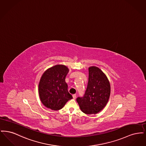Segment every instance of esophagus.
Wrapping results in <instances>:
<instances>
[{
	"instance_id": "obj_1",
	"label": "esophagus",
	"mask_w": 146,
	"mask_h": 146,
	"mask_svg": "<svg viewBox=\"0 0 146 146\" xmlns=\"http://www.w3.org/2000/svg\"><path fill=\"white\" fill-rule=\"evenodd\" d=\"M72 96H73V98H74V99H75L76 97V94H73V95H72Z\"/></svg>"
}]
</instances>
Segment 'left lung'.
I'll use <instances>...</instances> for the list:
<instances>
[{"instance_id": "obj_1", "label": "left lung", "mask_w": 146, "mask_h": 146, "mask_svg": "<svg viewBox=\"0 0 146 146\" xmlns=\"http://www.w3.org/2000/svg\"><path fill=\"white\" fill-rule=\"evenodd\" d=\"M110 93V84L104 73L98 67H91L86 90L83 96L77 97L76 101L84 113L96 114L107 104Z\"/></svg>"}]
</instances>
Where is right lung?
<instances>
[{"mask_svg": "<svg viewBox=\"0 0 146 146\" xmlns=\"http://www.w3.org/2000/svg\"><path fill=\"white\" fill-rule=\"evenodd\" d=\"M64 65H56L46 70L39 84V94L42 104L52 110L62 108L73 97L68 92L65 78L68 73Z\"/></svg>", "mask_w": 146, "mask_h": 146, "instance_id": "1", "label": "right lung"}]
</instances>
